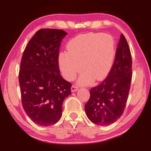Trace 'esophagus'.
Here are the masks:
<instances>
[{"label":"esophagus","instance_id":"esophagus-1","mask_svg":"<svg viewBox=\"0 0 151 151\" xmlns=\"http://www.w3.org/2000/svg\"><path fill=\"white\" fill-rule=\"evenodd\" d=\"M78 88L76 85H73L71 86V91L72 92H75L76 91H78Z\"/></svg>","mask_w":151,"mask_h":151}]
</instances>
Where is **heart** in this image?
Segmentation results:
<instances>
[{
  "mask_svg": "<svg viewBox=\"0 0 151 151\" xmlns=\"http://www.w3.org/2000/svg\"><path fill=\"white\" fill-rule=\"evenodd\" d=\"M116 44L111 36L90 32L76 36L67 45V51L58 55L61 74L67 81H73L82 72L78 83L88 85L93 80L105 78L113 66Z\"/></svg>",
  "mask_w": 151,
  "mask_h": 151,
  "instance_id": "obj_1",
  "label": "heart"
}]
</instances>
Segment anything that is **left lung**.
<instances>
[{
  "mask_svg": "<svg viewBox=\"0 0 151 151\" xmlns=\"http://www.w3.org/2000/svg\"><path fill=\"white\" fill-rule=\"evenodd\" d=\"M132 56L128 42L121 35L112 68L101 84L90 90L85 109L94 124L106 126L123 114L132 81Z\"/></svg>",
  "mask_w": 151,
  "mask_h": 151,
  "instance_id": "obj_1",
  "label": "left lung"
}]
</instances>
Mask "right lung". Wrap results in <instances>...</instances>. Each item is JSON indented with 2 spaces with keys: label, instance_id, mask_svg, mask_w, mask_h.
Returning a JSON list of instances; mask_svg holds the SVG:
<instances>
[{
  "label": "right lung",
  "instance_id": "obj_1",
  "mask_svg": "<svg viewBox=\"0 0 151 151\" xmlns=\"http://www.w3.org/2000/svg\"><path fill=\"white\" fill-rule=\"evenodd\" d=\"M67 32L42 29L30 40L20 61L19 81L22 107L35 123L42 127L59 121L71 83L60 75L59 49Z\"/></svg>",
  "mask_w": 151,
  "mask_h": 151
}]
</instances>
